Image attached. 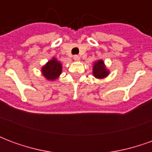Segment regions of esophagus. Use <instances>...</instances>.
<instances>
[{"label":"esophagus","mask_w":152,"mask_h":152,"mask_svg":"<svg viewBox=\"0 0 152 152\" xmlns=\"http://www.w3.org/2000/svg\"><path fill=\"white\" fill-rule=\"evenodd\" d=\"M73 59L75 60V61H79L80 56L79 55H74V57H73Z\"/></svg>","instance_id":"obj_1"}]
</instances>
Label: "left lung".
Instances as JSON below:
<instances>
[{
    "label": "left lung",
    "instance_id": "8db88e82",
    "mask_svg": "<svg viewBox=\"0 0 152 152\" xmlns=\"http://www.w3.org/2000/svg\"><path fill=\"white\" fill-rule=\"evenodd\" d=\"M93 73L97 78H104L108 75L109 72L106 69L103 61L102 60H99L98 62H96L94 63Z\"/></svg>",
    "mask_w": 152,
    "mask_h": 152
}]
</instances>
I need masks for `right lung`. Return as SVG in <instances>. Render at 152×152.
Returning <instances> with one entry per match:
<instances>
[{"mask_svg":"<svg viewBox=\"0 0 152 152\" xmlns=\"http://www.w3.org/2000/svg\"><path fill=\"white\" fill-rule=\"evenodd\" d=\"M62 72V65L55 58L48 62L45 66L42 67L44 76L48 80H54L58 77Z\"/></svg>","mask_w":152,"mask_h":152,"instance_id":"1","label":"right lung"}]
</instances>
